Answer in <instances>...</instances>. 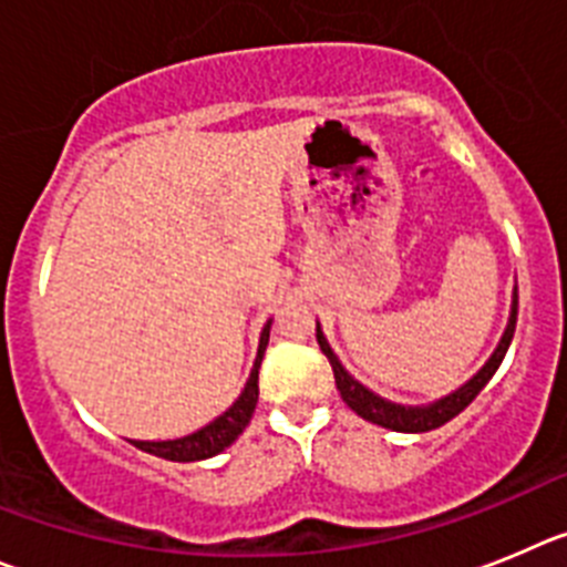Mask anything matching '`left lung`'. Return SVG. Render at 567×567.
<instances>
[{"label":"left lung","mask_w":567,"mask_h":567,"mask_svg":"<svg viewBox=\"0 0 567 567\" xmlns=\"http://www.w3.org/2000/svg\"><path fill=\"white\" fill-rule=\"evenodd\" d=\"M514 328H517V293H514L506 333H503V339H499L492 359H488L486 364H483V370L477 372L474 379H468L461 390H455L452 395L441 398V401H435V404L430 406H401V404H392V401H384L381 395L367 390L364 384H359V381H355L344 367H341V361L336 359V353L330 350L328 339H324V333L319 330V324H316V341H319L321 353L328 355L330 367H333L336 390L341 392V401H344L355 415H361L370 423H379V426H384V430H392V432H430V430H437V426H443L446 421H452L455 415H461V412L472 404L474 398L481 395L483 386L492 381L497 367L503 364V359H506V350L514 339Z\"/></svg>","instance_id":"obj_1"}]
</instances>
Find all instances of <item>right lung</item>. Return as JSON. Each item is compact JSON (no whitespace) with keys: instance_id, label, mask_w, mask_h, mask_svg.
<instances>
[{"instance_id":"add662e5","label":"right lung","mask_w":567,"mask_h":567,"mask_svg":"<svg viewBox=\"0 0 567 567\" xmlns=\"http://www.w3.org/2000/svg\"><path fill=\"white\" fill-rule=\"evenodd\" d=\"M268 336H271V321L265 324L262 333H259V347L257 359H254V370L246 381V390L239 392V398L228 406L223 415L214 417L212 423H206L203 430L192 432V435L175 437V441H132L137 449H144L150 455L163 457V461L175 463H192V461H206V457L220 455L223 449L231 446L243 430L251 421L254 410H257L259 398V364H262L265 347H268Z\"/></svg>"}]
</instances>
